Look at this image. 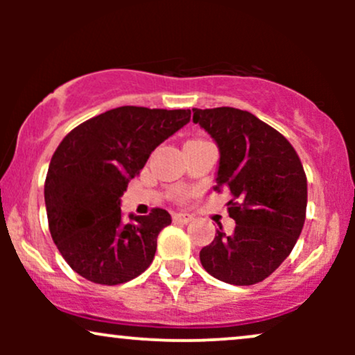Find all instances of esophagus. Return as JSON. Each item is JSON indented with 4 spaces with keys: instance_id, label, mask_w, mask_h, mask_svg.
<instances>
[{
    "instance_id": "1",
    "label": "esophagus",
    "mask_w": 355,
    "mask_h": 355,
    "mask_svg": "<svg viewBox=\"0 0 355 355\" xmlns=\"http://www.w3.org/2000/svg\"><path fill=\"white\" fill-rule=\"evenodd\" d=\"M191 220V217L189 214H173V222L178 223H189Z\"/></svg>"
}]
</instances>
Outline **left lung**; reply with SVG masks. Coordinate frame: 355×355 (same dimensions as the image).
Instances as JSON below:
<instances>
[{
    "label": "left lung",
    "mask_w": 355,
    "mask_h": 355,
    "mask_svg": "<svg viewBox=\"0 0 355 355\" xmlns=\"http://www.w3.org/2000/svg\"><path fill=\"white\" fill-rule=\"evenodd\" d=\"M193 121L218 146L215 191L227 189L235 229L220 227L200 262L211 277L234 285L267 279L294 248L305 222L307 178L287 138L250 112L193 108Z\"/></svg>",
    "instance_id": "1"
}]
</instances>
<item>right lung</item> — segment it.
I'll list each match as a JSON object with an SVG mask.
<instances>
[{"label": "right lung", "instance_id": "add662e5", "mask_svg": "<svg viewBox=\"0 0 355 355\" xmlns=\"http://www.w3.org/2000/svg\"><path fill=\"white\" fill-rule=\"evenodd\" d=\"M190 116V110L118 107L63 138L48 168L44 203L53 242L76 274L116 285L150 267L158 234L172 217L153 209L123 222L121 195L150 153Z\"/></svg>", "mask_w": 355, "mask_h": 355}]
</instances>
